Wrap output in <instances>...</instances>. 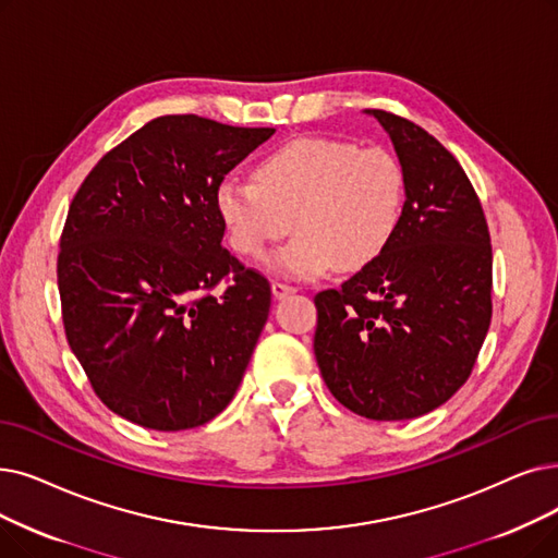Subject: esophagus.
<instances>
[{
  "label": "esophagus",
  "instance_id": "1",
  "mask_svg": "<svg viewBox=\"0 0 558 558\" xmlns=\"http://www.w3.org/2000/svg\"><path fill=\"white\" fill-rule=\"evenodd\" d=\"M271 292H274L276 299H284V296H289V294H294L296 287L287 284V282H280V280H274V282H271Z\"/></svg>",
  "mask_w": 558,
  "mask_h": 558
}]
</instances>
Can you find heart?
Masks as SVG:
<instances>
[{
	"instance_id": "obj_1",
	"label": "heart",
	"mask_w": 558,
	"mask_h": 558,
	"mask_svg": "<svg viewBox=\"0 0 558 558\" xmlns=\"http://www.w3.org/2000/svg\"><path fill=\"white\" fill-rule=\"evenodd\" d=\"M405 198L403 166L387 148L303 136L266 155L255 182L226 178L216 205L244 257H266L296 226L299 236L271 257V269L310 280L374 264L401 230Z\"/></svg>"
}]
</instances>
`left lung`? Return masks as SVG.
I'll list each match as a JSON object with an SVG mask.
<instances>
[{
    "mask_svg": "<svg viewBox=\"0 0 558 558\" xmlns=\"http://www.w3.org/2000/svg\"><path fill=\"white\" fill-rule=\"evenodd\" d=\"M405 173L399 234L314 296V355L332 397L376 422L413 420L470 378L493 317V246L463 166L420 125L369 109Z\"/></svg>",
    "mask_w": 558,
    "mask_h": 558,
    "instance_id": "left-lung-1",
    "label": "left lung"
}]
</instances>
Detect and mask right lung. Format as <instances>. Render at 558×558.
Wrapping results in <instances>:
<instances>
[{
  "mask_svg": "<svg viewBox=\"0 0 558 558\" xmlns=\"http://www.w3.org/2000/svg\"><path fill=\"white\" fill-rule=\"evenodd\" d=\"M274 132L159 116L77 189L59 241L61 317L93 392L116 415L184 430L232 401L271 284L221 246L216 193Z\"/></svg>",
  "mask_w": 558,
  "mask_h": 558,
  "instance_id": "obj_1",
  "label": "right lung"
}]
</instances>
